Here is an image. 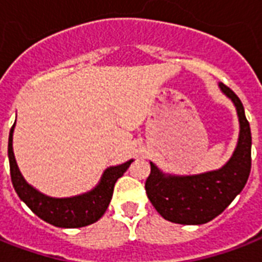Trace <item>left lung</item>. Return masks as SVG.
I'll use <instances>...</instances> for the list:
<instances>
[{
	"label": "left lung",
	"instance_id": "obj_1",
	"mask_svg": "<svg viewBox=\"0 0 262 262\" xmlns=\"http://www.w3.org/2000/svg\"><path fill=\"white\" fill-rule=\"evenodd\" d=\"M221 90L234 102L239 120L237 148L218 171L192 176L164 175L150 163L145 182L150 203L164 220L180 225H203L218 216L234 201L248 182L252 168V135L241 99L226 84Z\"/></svg>",
	"mask_w": 262,
	"mask_h": 262
}]
</instances>
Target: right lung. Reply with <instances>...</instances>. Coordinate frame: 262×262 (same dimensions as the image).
<instances>
[{"label":"right lung","mask_w":262,"mask_h":262,"mask_svg":"<svg viewBox=\"0 0 262 262\" xmlns=\"http://www.w3.org/2000/svg\"><path fill=\"white\" fill-rule=\"evenodd\" d=\"M13 127L14 125L9 133L8 156H9L10 164V178H12L14 190L21 201L39 218L57 227L75 229V227H83L97 222L109 207L114 184L124 175L133 160L126 161L117 167L107 168L102 176L101 183L90 192L83 193L79 196L64 198V199L46 196L29 186L18 171V167L14 160L13 146H12Z\"/></svg>","instance_id":"1"}]
</instances>
